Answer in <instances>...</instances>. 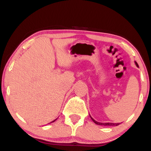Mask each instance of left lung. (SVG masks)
Returning <instances> with one entry per match:
<instances>
[{"instance_id":"8db88e82","label":"left lung","mask_w":151,"mask_h":151,"mask_svg":"<svg viewBox=\"0 0 151 151\" xmlns=\"http://www.w3.org/2000/svg\"><path fill=\"white\" fill-rule=\"evenodd\" d=\"M135 64H136V65L138 68L139 66H138L137 63H136V61H135ZM90 118H91V119L95 123V124H97V125H101V126H118V125L120 124V123H117V124H115V123H101V122H96V120H94L93 118L91 117V116H90Z\"/></svg>"}]
</instances>
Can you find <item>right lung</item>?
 <instances>
[{
  "mask_svg": "<svg viewBox=\"0 0 151 151\" xmlns=\"http://www.w3.org/2000/svg\"><path fill=\"white\" fill-rule=\"evenodd\" d=\"M57 119H55V120H54V121H52V122H50V123H52V122H55V121H56V120H57ZM50 123H49V124H50Z\"/></svg>",
  "mask_w": 151,
  "mask_h": 151,
  "instance_id": "right-lung-1",
  "label": "right lung"
}]
</instances>
